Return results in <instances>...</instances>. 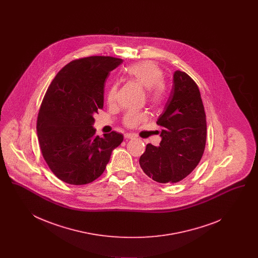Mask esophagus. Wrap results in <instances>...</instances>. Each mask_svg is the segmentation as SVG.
Returning a JSON list of instances; mask_svg holds the SVG:
<instances>
[{
    "instance_id": "obj_1",
    "label": "esophagus",
    "mask_w": 258,
    "mask_h": 258,
    "mask_svg": "<svg viewBox=\"0 0 258 258\" xmlns=\"http://www.w3.org/2000/svg\"><path fill=\"white\" fill-rule=\"evenodd\" d=\"M124 139H133V138H135V135H132V134H124Z\"/></svg>"
}]
</instances>
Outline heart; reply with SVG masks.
I'll use <instances>...</instances> for the list:
<instances>
[{
  "label": "heart",
  "instance_id": "1",
  "mask_svg": "<svg viewBox=\"0 0 258 258\" xmlns=\"http://www.w3.org/2000/svg\"><path fill=\"white\" fill-rule=\"evenodd\" d=\"M125 73L130 78L136 83L147 89L148 101L157 105L165 98L167 93V87L163 79V72L160 67L153 61H142L136 62L128 67ZM118 92V85L112 84L106 95L107 102L113 104L116 101ZM146 116L143 113L138 112H127L123 119V123L127 127H135L145 120Z\"/></svg>",
  "mask_w": 258,
  "mask_h": 258
}]
</instances>
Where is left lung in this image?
Listing matches in <instances>:
<instances>
[{
  "instance_id": "1",
  "label": "left lung",
  "mask_w": 258,
  "mask_h": 258,
  "mask_svg": "<svg viewBox=\"0 0 258 258\" xmlns=\"http://www.w3.org/2000/svg\"><path fill=\"white\" fill-rule=\"evenodd\" d=\"M157 123L161 127L160 146L147 144L139 164L148 177L158 183H177L198 165L207 137L199 89L184 72L174 73L170 97Z\"/></svg>"
}]
</instances>
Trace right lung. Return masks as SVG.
Returning a JSON list of instances; mask_svg holds the SVG:
<instances>
[{"label":"right lung","instance_id":"obj_1","mask_svg":"<svg viewBox=\"0 0 258 258\" xmlns=\"http://www.w3.org/2000/svg\"><path fill=\"white\" fill-rule=\"evenodd\" d=\"M122 59L91 56L69 62L52 80L38 111L37 137L50 170L70 184L92 183L104 172L123 136L96 135L94 115L103 108L104 82Z\"/></svg>","mask_w":258,"mask_h":258}]
</instances>
